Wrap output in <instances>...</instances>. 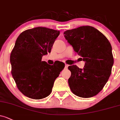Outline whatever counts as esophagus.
I'll list each match as a JSON object with an SVG mask.
<instances>
[{"mask_svg":"<svg viewBox=\"0 0 120 120\" xmlns=\"http://www.w3.org/2000/svg\"><path fill=\"white\" fill-rule=\"evenodd\" d=\"M68 64H65V68L67 69V68H68Z\"/></svg>","mask_w":120,"mask_h":120,"instance_id":"1","label":"esophagus"}]
</instances>
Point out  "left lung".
<instances>
[{
	"mask_svg": "<svg viewBox=\"0 0 120 120\" xmlns=\"http://www.w3.org/2000/svg\"><path fill=\"white\" fill-rule=\"evenodd\" d=\"M74 51L85 62L83 69L68 67L71 90L82 98H90L99 93L108 82L114 64L112 48L107 38L90 26H80L64 33Z\"/></svg>",
	"mask_w": 120,
	"mask_h": 120,
	"instance_id": "left-lung-1",
	"label": "left lung"
}]
</instances>
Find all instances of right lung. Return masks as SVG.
I'll return each instance as SVG.
<instances>
[{"mask_svg": "<svg viewBox=\"0 0 120 120\" xmlns=\"http://www.w3.org/2000/svg\"><path fill=\"white\" fill-rule=\"evenodd\" d=\"M60 31L44 27L26 30L20 34L10 55L11 74L19 90L34 99L48 97L55 79L64 65H51L41 61L50 53Z\"/></svg>", "mask_w": 120, "mask_h": 120, "instance_id": "obj_1", "label": "right lung"}]
</instances>
